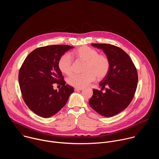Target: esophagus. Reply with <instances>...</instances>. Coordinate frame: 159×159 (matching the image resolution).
I'll use <instances>...</instances> for the list:
<instances>
[{"label": "esophagus", "instance_id": "1", "mask_svg": "<svg viewBox=\"0 0 159 159\" xmlns=\"http://www.w3.org/2000/svg\"><path fill=\"white\" fill-rule=\"evenodd\" d=\"M74 90H75V91H81V90H83V89L82 88H75Z\"/></svg>", "mask_w": 159, "mask_h": 159}]
</instances>
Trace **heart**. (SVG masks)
<instances>
[{
	"mask_svg": "<svg viewBox=\"0 0 159 159\" xmlns=\"http://www.w3.org/2000/svg\"><path fill=\"white\" fill-rule=\"evenodd\" d=\"M72 58L77 61L84 63L83 74H74L67 79V83L76 88H83L96 79L102 80L109 72L110 62L104 55H99L98 52L87 46H82L74 52L70 56L63 55L59 59L58 66L60 72L65 75H70L74 69Z\"/></svg>",
	"mask_w": 159,
	"mask_h": 159,
	"instance_id": "b5f03b06",
	"label": "heart"
}]
</instances>
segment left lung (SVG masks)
I'll use <instances>...</instances> for the list:
<instances>
[{"mask_svg":"<svg viewBox=\"0 0 159 159\" xmlns=\"http://www.w3.org/2000/svg\"><path fill=\"white\" fill-rule=\"evenodd\" d=\"M102 49L110 62L107 75L100 82L101 90H93L89 104L99 115L111 117L125 109L132 101L138 83L137 69L128 55L121 48L109 44L93 43Z\"/></svg>","mask_w":159,"mask_h":159,"instance_id":"obj_1","label":"left lung"}]
</instances>
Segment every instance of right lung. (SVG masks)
Listing matches in <instances>:
<instances>
[{
    "mask_svg": "<svg viewBox=\"0 0 159 159\" xmlns=\"http://www.w3.org/2000/svg\"><path fill=\"white\" fill-rule=\"evenodd\" d=\"M73 48L69 45H51L35 49L22 63L19 84L26 104L36 115L47 118L57 113L73 93L74 88L65 84L58 69L60 58ZM62 85L58 92L53 84Z\"/></svg>",
    "mask_w": 159,
    "mask_h": 159,
    "instance_id": "right-lung-1",
    "label": "right lung"
}]
</instances>
